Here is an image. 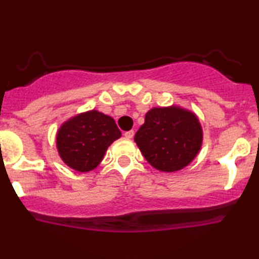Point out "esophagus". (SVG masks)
Listing matches in <instances>:
<instances>
[{
  "mask_svg": "<svg viewBox=\"0 0 259 259\" xmlns=\"http://www.w3.org/2000/svg\"><path fill=\"white\" fill-rule=\"evenodd\" d=\"M134 135H135V133H134V130H130V132H125V133H124V136H125L126 139H133Z\"/></svg>",
  "mask_w": 259,
  "mask_h": 259,
  "instance_id": "obj_1",
  "label": "esophagus"
}]
</instances>
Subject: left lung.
<instances>
[{"label":"left lung","instance_id":"left-lung-1","mask_svg":"<svg viewBox=\"0 0 259 259\" xmlns=\"http://www.w3.org/2000/svg\"><path fill=\"white\" fill-rule=\"evenodd\" d=\"M134 140L152 167L171 173L197 156L202 129L194 113L175 106L159 107L146 113L144 125Z\"/></svg>","mask_w":259,"mask_h":259}]
</instances>
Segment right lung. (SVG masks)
Returning <instances> with one entry per match:
<instances>
[{
	"mask_svg": "<svg viewBox=\"0 0 259 259\" xmlns=\"http://www.w3.org/2000/svg\"><path fill=\"white\" fill-rule=\"evenodd\" d=\"M120 136L113 118L90 111L65 121L58 130L56 142L65 164L85 173L100 164L109 145Z\"/></svg>",
	"mask_w": 259,
	"mask_h": 259,
	"instance_id": "right-lung-1",
	"label": "right lung"
}]
</instances>
